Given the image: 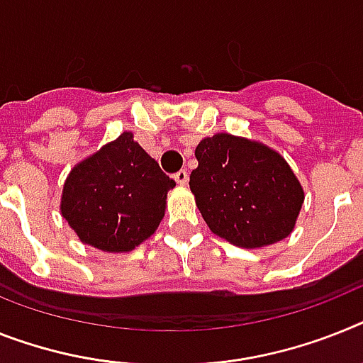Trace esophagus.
Segmentation results:
<instances>
[{
    "label": "esophagus",
    "mask_w": 363,
    "mask_h": 363,
    "mask_svg": "<svg viewBox=\"0 0 363 363\" xmlns=\"http://www.w3.org/2000/svg\"><path fill=\"white\" fill-rule=\"evenodd\" d=\"M175 181L177 184H181V186H186L188 184V172L186 169H181V172L175 173Z\"/></svg>",
    "instance_id": "34e87169"
}]
</instances>
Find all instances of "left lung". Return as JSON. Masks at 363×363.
<instances>
[{
    "mask_svg": "<svg viewBox=\"0 0 363 363\" xmlns=\"http://www.w3.org/2000/svg\"><path fill=\"white\" fill-rule=\"evenodd\" d=\"M196 158L190 190L216 236L236 247L260 249L294 233L304 190L275 149L218 133L201 140Z\"/></svg>",
    "mask_w": 363,
    "mask_h": 363,
    "instance_id": "8db88e82",
    "label": "left lung"
}]
</instances>
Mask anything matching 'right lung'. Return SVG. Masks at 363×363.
I'll use <instances>...</instances> for the list:
<instances>
[{
    "mask_svg": "<svg viewBox=\"0 0 363 363\" xmlns=\"http://www.w3.org/2000/svg\"><path fill=\"white\" fill-rule=\"evenodd\" d=\"M175 188L129 130L73 166L60 214L86 245L129 252L155 234Z\"/></svg>",
    "mask_w": 363,
    "mask_h": 363,
    "instance_id": "obj_1",
    "label": "right lung"
}]
</instances>
